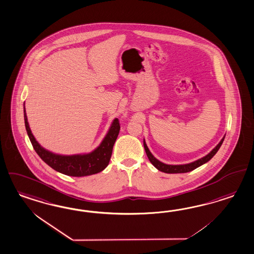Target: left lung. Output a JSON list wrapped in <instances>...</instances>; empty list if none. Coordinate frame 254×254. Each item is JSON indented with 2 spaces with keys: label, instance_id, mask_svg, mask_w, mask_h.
Masks as SVG:
<instances>
[{
  "label": "left lung",
  "instance_id": "1",
  "mask_svg": "<svg viewBox=\"0 0 254 254\" xmlns=\"http://www.w3.org/2000/svg\"><path fill=\"white\" fill-rule=\"evenodd\" d=\"M225 135L224 137L222 138L220 143L208 155H206L205 157H203L201 159L196 160V161H193L191 163L181 164V165H169V164H165V163L161 162L160 160H157L153 156L152 153L149 151L147 145L145 144V139H144V147H145V153H146V156H147L149 161L160 172H163V173H166V174H184V173L191 172V171L196 169L197 167L201 166L204 163L208 162L217 153L219 148L221 147V145H222L224 140H225Z\"/></svg>",
  "mask_w": 254,
  "mask_h": 254
}]
</instances>
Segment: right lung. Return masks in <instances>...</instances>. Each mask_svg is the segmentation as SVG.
I'll use <instances>...</instances> for the list:
<instances>
[{
    "label": "right lung",
    "instance_id": "1",
    "mask_svg": "<svg viewBox=\"0 0 254 254\" xmlns=\"http://www.w3.org/2000/svg\"><path fill=\"white\" fill-rule=\"evenodd\" d=\"M24 120L25 126L28 132L29 140L32 146L40 158L44 162L56 170L58 173L81 177L92 174H98L106 169L109 165V160L111 158L113 145L116 142L117 137L119 135L121 126L119 124V120L114 119L110 125L108 133L103 139L101 144L98 145L94 151L87 154H76V155H59L51 152L45 149L40 145L33 136L31 130L29 128L28 118L25 109L24 103Z\"/></svg>",
    "mask_w": 254,
    "mask_h": 254
}]
</instances>
